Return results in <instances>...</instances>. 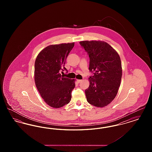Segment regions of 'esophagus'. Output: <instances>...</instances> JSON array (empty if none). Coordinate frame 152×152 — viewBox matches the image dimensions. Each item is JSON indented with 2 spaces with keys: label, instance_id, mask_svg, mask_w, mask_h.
Instances as JSON below:
<instances>
[{
  "label": "esophagus",
  "instance_id": "esophagus-1",
  "mask_svg": "<svg viewBox=\"0 0 152 152\" xmlns=\"http://www.w3.org/2000/svg\"><path fill=\"white\" fill-rule=\"evenodd\" d=\"M82 81H83L82 80H77V83H81Z\"/></svg>",
  "mask_w": 152,
  "mask_h": 152
}]
</instances>
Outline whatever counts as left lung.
<instances>
[{
	"instance_id": "obj_1",
	"label": "left lung",
	"mask_w": 152,
	"mask_h": 152,
	"mask_svg": "<svg viewBox=\"0 0 152 152\" xmlns=\"http://www.w3.org/2000/svg\"><path fill=\"white\" fill-rule=\"evenodd\" d=\"M80 44L89 58V69L93 76L85 92L87 101L97 107H104L114 100L122 77L121 59L109 44L102 41H83Z\"/></svg>"
}]
</instances>
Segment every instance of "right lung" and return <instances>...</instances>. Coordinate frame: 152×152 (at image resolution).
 Wrapping results in <instances>:
<instances>
[{
    "mask_svg": "<svg viewBox=\"0 0 152 152\" xmlns=\"http://www.w3.org/2000/svg\"><path fill=\"white\" fill-rule=\"evenodd\" d=\"M75 43L51 45L37 55L35 62V82L44 101L51 107L58 108L71 100L75 87V79L64 77L60 72L67 70L65 60Z\"/></svg>",
    "mask_w": 152,
    "mask_h": 152,
    "instance_id": "obj_1",
    "label": "right lung"
}]
</instances>
